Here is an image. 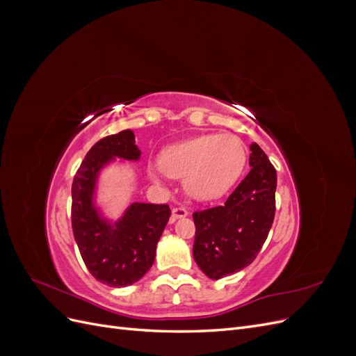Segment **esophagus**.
<instances>
[{
	"mask_svg": "<svg viewBox=\"0 0 356 356\" xmlns=\"http://www.w3.org/2000/svg\"><path fill=\"white\" fill-rule=\"evenodd\" d=\"M188 215V211L184 208H174L172 209V221L179 220V218H184Z\"/></svg>",
	"mask_w": 356,
	"mask_h": 356,
	"instance_id": "esophagus-1",
	"label": "esophagus"
}]
</instances>
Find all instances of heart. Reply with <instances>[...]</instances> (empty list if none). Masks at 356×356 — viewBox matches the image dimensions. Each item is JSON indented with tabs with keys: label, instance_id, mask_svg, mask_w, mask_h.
<instances>
[{
	"label": "heart",
	"instance_id": "b5f03b06",
	"mask_svg": "<svg viewBox=\"0 0 356 356\" xmlns=\"http://www.w3.org/2000/svg\"><path fill=\"white\" fill-rule=\"evenodd\" d=\"M246 148L232 134H207L169 145L159 156L160 170L170 178H184L187 196L197 202L222 197L242 175ZM148 177L161 182L159 170L149 169Z\"/></svg>",
	"mask_w": 356,
	"mask_h": 356
}]
</instances>
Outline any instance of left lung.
Returning a JSON list of instances; mask_svg holds the SVG:
<instances>
[{"mask_svg":"<svg viewBox=\"0 0 356 356\" xmlns=\"http://www.w3.org/2000/svg\"><path fill=\"white\" fill-rule=\"evenodd\" d=\"M250 149V174L222 207L193 213V257L200 270L215 281L241 272L255 260L275 218L276 170L257 143Z\"/></svg>","mask_w":356,"mask_h":356,"instance_id":"1","label":"left lung"}]
</instances>
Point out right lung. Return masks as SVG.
Instances as JSON below:
<instances>
[{
  "label": "right lung",
  "mask_w": 356,
  "mask_h": 356,
  "mask_svg": "<svg viewBox=\"0 0 356 356\" xmlns=\"http://www.w3.org/2000/svg\"><path fill=\"white\" fill-rule=\"evenodd\" d=\"M117 159L120 165L141 159L131 129L102 138L86 154L71 188V221L92 276L108 286L123 288L138 282L153 266L170 209L168 204L134 202L118 220L106 217L98 203L99 179Z\"/></svg>",
  "instance_id": "right-lung-1"
}]
</instances>
